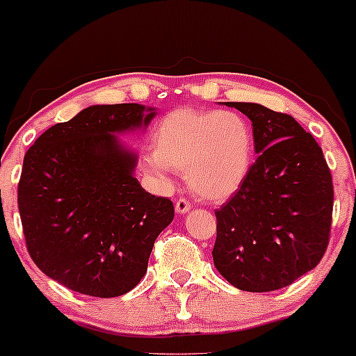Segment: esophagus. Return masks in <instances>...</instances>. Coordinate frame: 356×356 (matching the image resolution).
<instances>
[{
    "mask_svg": "<svg viewBox=\"0 0 356 356\" xmlns=\"http://www.w3.org/2000/svg\"><path fill=\"white\" fill-rule=\"evenodd\" d=\"M189 211H191V202L187 201V199H177V201H175V212H177L179 216L187 214Z\"/></svg>",
    "mask_w": 356,
    "mask_h": 356,
    "instance_id": "34e87169",
    "label": "esophagus"
}]
</instances>
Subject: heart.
Returning a JSON list of instances; mask_svg holds the SVG:
<instances>
[{"label": "heart", "mask_w": 356, "mask_h": 356, "mask_svg": "<svg viewBox=\"0 0 356 356\" xmlns=\"http://www.w3.org/2000/svg\"><path fill=\"white\" fill-rule=\"evenodd\" d=\"M251 162L252 134L239 113L177 108L155 127L145 169L155 177L184 172L195 195L220 202L243 186Z\"/></svg>", "instance_id": "obj_1"}]
</instances>
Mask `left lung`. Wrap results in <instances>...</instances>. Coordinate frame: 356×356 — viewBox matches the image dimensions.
<instances>
[{
	"mask_svg": "<svg viewBox=\"0 0 356 356\" xmlns=\"http://www.w3.org/2000/svg\"><path fill=\"white\" fill-rule=\"evenodd\" d=\"M252 122L256 162L216 209L214 266L238 289L275 291L312 271L328 248L333 182L321 147L288 113L226 102Z\"/></svg>",
	"mask_w": 356,
	"mask_h": 356,
	"instance_id": "obj_1",
	"label": "left lung"
}]
</instances>
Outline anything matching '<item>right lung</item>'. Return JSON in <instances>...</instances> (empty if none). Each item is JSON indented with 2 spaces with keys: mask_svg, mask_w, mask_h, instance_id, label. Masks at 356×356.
<instances>
[{
  "mask_svg": "<svg viewBox=\"0 0 356 356\" xmlns=\"http://www.w3.org/2000/svg\"><path fill=\"white\" fill-rule=\"evenodd\" d=\"M155 108L92 105L50 127L23 159L18 209L33 263L81 295L113 298L140 283L174 204L149 194L137 155L117 134L150 124Z\"/></svg>",
  "mask_w": 356,
  "mask_h": 356,
  "instance_id": "obj_1",
  "label": "right lung"
}]
</instances>
